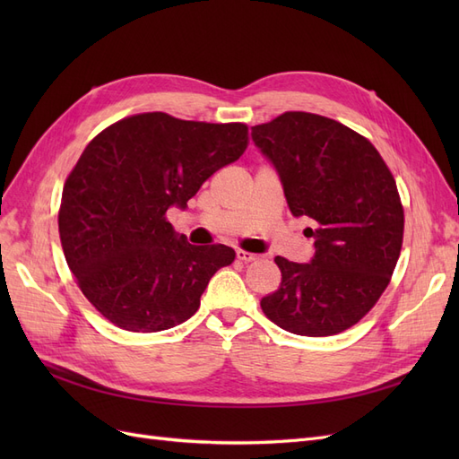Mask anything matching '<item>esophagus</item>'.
I'll return each mask as SVG.
<instances>
[{
    "instance_id": "esophagus-1",
    "label": "esophagus",
    "mask_w": 459,
    "mask_h": 459,
    "mask_svg": "<svg viewBox=\"0 0 459 459\" xmlns=\"http://www.w3.org/2000/svg\"><path fill=\"white\" fill-rule=\"evenodd\" d=\"M238 258L241 260V262H253V260H258V255H255V253H248V251H238Z\"/></svg>"
}]
</instances>
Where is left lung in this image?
I'll use <instances>...</instances> for the list:
<instances>
[{
	"mask_svg": "<svg viewBox=\"0 0 459 459\" xmlns=\"http://www.w3.org/2000/svg\"><path fill=\"white\" fill-rule=\"evenodd\" d=\"M253 142L280 174L290 212L316 221L312 262L275 256L281 283L262 312L295 335H337L391 283L404 239L394 178L369 140L327 117L289 110L253 126Z\"/></svg>",
	"mask_w": 459,
	"mask_h": 459,
	"instance_id": "obj_1",
	"label": "left lung"
}]
</instances>
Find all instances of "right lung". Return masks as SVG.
I'll use <instances>...</instances> for the list:
<instances>
[{"instance_id":"add662e5","label":"right lung","mask_w":459,"mask_h":459,"mask_svg":"<svg viewBox=\"0 0 459 459\" xmlns=\"http://www.w3.org/2000/svg\"><path fill=\"white\" fill-rule=\"evenodd\" d=\"M247 145L243 122L166 113L126 117L88 143L63 187L59 235L80 290L110 324L155 333L199 310L211 277L230 266L235 251L189 245L166 211L186 208Z\"/></svg>"}]
</instances>
